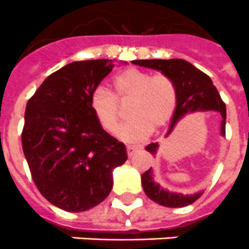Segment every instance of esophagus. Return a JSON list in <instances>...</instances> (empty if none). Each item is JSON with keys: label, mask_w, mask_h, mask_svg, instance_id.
Masks as SVG:
<instances>
[{"label": "esophagus", "mask_w": 249, "mask_h": 249, "mask_svg": "<svg viewBox=\"0 0 249 249\" xmlns=\"http://www.w3.org/2000/svg\"><path fill=\"white\" fill-rule=\"evenodd\" d=\"M137 151H138V148H135V147H127V156H128V158L133 157Z\"/></svg>", "instance_id": "1"}]
</instances>
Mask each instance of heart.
I'll return each instance as SVG.
<instances>
[{
    "instance_id": "b5f03b06",
    "label": "heart",
    "mask_w": 249,
    "mask_h": 249,
    "mask_svg": "<svg viewBox=\"0 0 249 249\" xmlns=\"http://www.w3.org/2000/svg\"><path fill=\"white\" fill-rule=\"evenodd\" d=\"M112 94L96 89L89 96V108L101 128L114 135L121 121L120 106L127 105L126 123L120 138L127 143L146 140L152 132L160 131L172 120L178 103L176 83L166 74L152 73L131 67L117 73L111 81Z\"/></svg>"
}]
</instances>
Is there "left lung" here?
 <instances>
[{
    "mask_svg": "<svg viewBox=\"0 0 249 249\" xmlns=\"http://www.w3.org/2000/svg\"><path fill=\"white\" fill-rule=\"evenodd\" d=\"M132 63L143 67L153 68L160 71L166 76L171 77L176 83L178 91V103L175 114L172 117L168 135L173 129L176 123L190 112L196 111H217L221 113L222 118V135H226V105L222 101L218 91L213 86L210 76H207L201 70L196 68L192 63L184 59H136ZM158 144L151 143L146 147L151 155H156ZM142 186L144 193L149 199L156 203L171 208L186 207L192 204L202 196V193L196 195H181V193H171L160 188V184L155 183L152 168L142 175Z\"/></svg>",
    "mask_w": 249,
    "mask_h": 249,
    "instance_id": "obj_1",
    "label": "left lung"
}]
</instances>
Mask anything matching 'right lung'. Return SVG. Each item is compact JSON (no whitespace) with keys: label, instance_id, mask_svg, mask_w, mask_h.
<instances>
[{"label":"right lung","instance_id":"add662e5","mask_svg":"<svg viewBox=\"0 0 249 249\" xmlns=\"http://www.w3.org/2000/svg\"><path fill=\"white\" fill-rule=\"evenodd\" d=\"M112 59L78 61L53 72L28 100L22 148L41 195L67 212H83L108 197L112 171L126 146L106 133L89 96L113 68Z\"/></svg>","mask_w":249,"mask_h":249}]
</instances>
